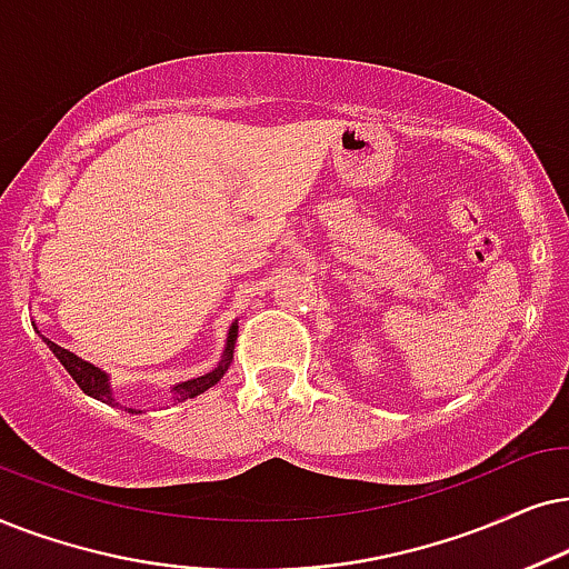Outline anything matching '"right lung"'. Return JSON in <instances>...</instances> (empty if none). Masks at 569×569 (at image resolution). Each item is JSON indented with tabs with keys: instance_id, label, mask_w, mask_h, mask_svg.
<instances>
[{
	"instance_id": "right-lung-1",
	"label": "right lung",
	"mask_w": 569,
	"mask_h": 569,
	"mask_svg": "<svg viewBox=\"0 0 569 569\" xmlns=\"http://www.w3.org/2000/svg\"><path fill=\"white\" fill-rule=\"evenodd\" d=\"M237 336H239V325L233 322L231 330H229V340H226V351L221 356V361H218V367L213 369V372H208V375H202V377H194V380L173 385V388H171L173 400H179V403H181V400H187V398H197V396H200V392H206L208 388H213V385L221 382V377L226 375V369H229L231 361H233V343H237ZM43 343H47L49 351L54 353L59 361H62V367L67 369V372H70L72 380L80 385V390L86 392V396L101 400V403L113 406L111 382H109V375H106L103 369H98L96 363L80 359V356H74L72 351H67V348L57 346L54 340L43 338ZM124 411L138 413V411H134V408H124Z\"/></svg>"
}]
</instances>
